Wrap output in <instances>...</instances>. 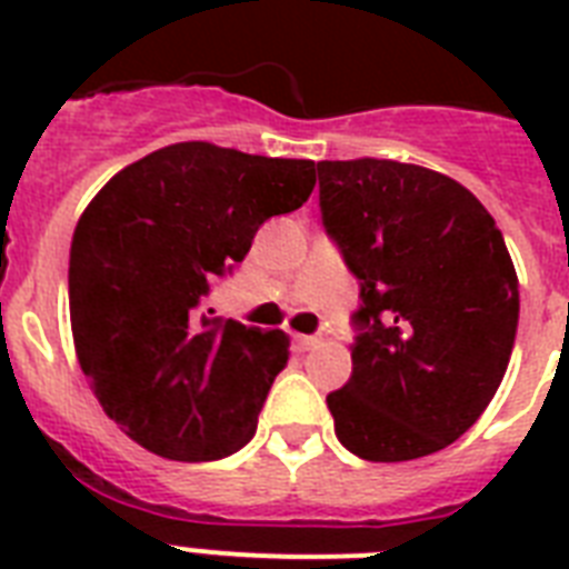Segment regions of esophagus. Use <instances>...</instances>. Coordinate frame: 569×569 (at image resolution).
Returning <instances> with one entry per match:
<instances>
[{
	"label": "esophagus",
	"instance_id": "34e87169",
	"mask_svg": "<svg viewBox=\"0 0 569 569\" xmlns=\"http://www.w3.org/2000/svg\"><path fill=\"white\" fill-rule=\"evenodd\" d=\"M319 342H321L319 337H303V333H298V337H295V346L301 348V351H310V348H316Z\"/></svg>",
	"mask_w": 569,
	"mask_h": 569
}]
</instances>
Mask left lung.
<instances>
[{
  "label": "left lung",
  "mask_w": 569,
  "mask_h": 569,
  "mask_svg": "<svg viewBox=\"0 0 569 569\" xmlns=\"http://www.w3.org/2000/svg\"><path fill=\"white\" fill-rule=\"evenodd\" d=\"M321 223L360 280L351 378L330 392L363 460L446 449L502 383L520 283L493 214L460 182L389 159L319 162Z\"/></svg>",
  "instance_id": "obj_1"
}]
</instances>
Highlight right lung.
Masks as SVG:
<instances>
[{
    "mask_svg": "<svg viewBox=\"0 0 569 569\" xmlns=\"http://www.w3.org/2000/svg\"><path fill=\"white\" fill-rule=\"evenodd\" d=\"M316 186L310 159L186 141L114 173L76 223L70 325L106 416L168 460H221L257 433L289 360L283 330L212 319L214 277Z\"/></svg>",
    "mask_w": 569,
    "mask_h": 569,
    "instance_id": "right-lung-1",
    "label": "right lung"
}]
</instances>
